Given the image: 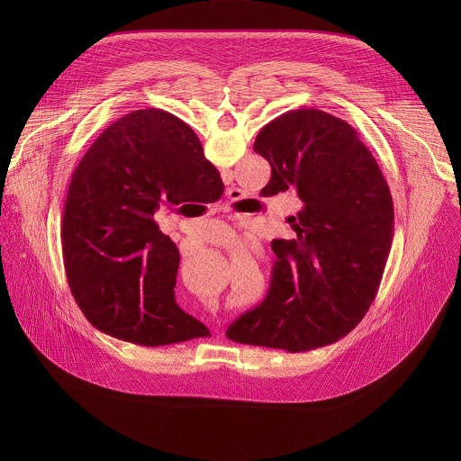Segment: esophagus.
I'll return each instance as SVG.
<instances>
[{
    "mask_svg": "<svg viewBox=\"0 0 461 461\" xmlns=\"http://www.w3.org/2000/svg\"><path fill=\"white\" fill-rule=\"evenodd\" d=\"M239 194H240V193H239V189H235V187H231V189L228 191V196H230V199H231V201H235Z\"/></svg>",
    "mask_w": 461,
    "mask_h": 461,
    "instance_id": "esophagus-1",
    "label": "esophagus"
}]
</instances>
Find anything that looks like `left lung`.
<instances>
[{
	"label": "left lung",
	"instance_id": "8db88e82",
	"mask_svg": "<svg viewBox=\"0 0 461 461\" xmlns=\"http://www.w3.org/2000/svg\"><path fill=\"white\" fill-rule=\"evenodd\" d=\"M255 153L272 166L262 194L294 187L295 239H277L268 295L240 315L231 341L308 352L350 334L381 285L393 237L388 184L357 131L321 109H295L260 129Z\"/></svg>",
	"mask_w": 461,
	"mask_h": 461
}]
</instances>
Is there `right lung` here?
<instances>
[{"mask_svg":"<svg viewBox=\"0 0 461 461\" xmlns=\"http://www.w3.org/2000/svg\"><path fill=\"white\" fill-rule=\"evenodd\" d=\"M222 191L199 137L175 114L140 109L104 131L73 173L59 233L71 294L95 328L142 347L210 336L175 301L180 253L155 215Z\"/></svg>","mask_w":461,"mask_h":461,"instance_id":"1","label":"right lung"}]
</instances>
